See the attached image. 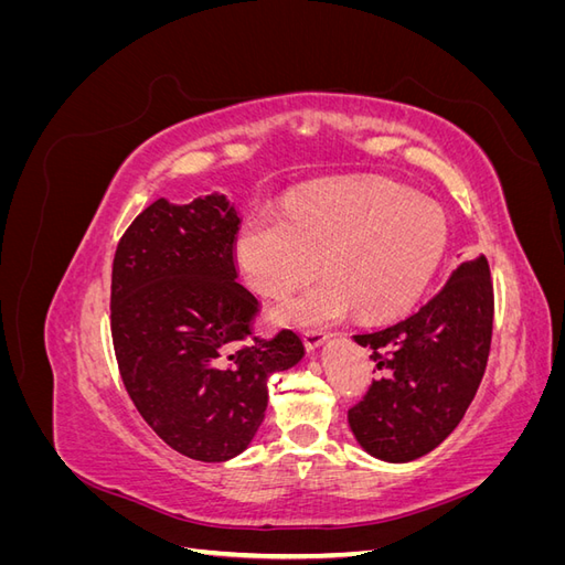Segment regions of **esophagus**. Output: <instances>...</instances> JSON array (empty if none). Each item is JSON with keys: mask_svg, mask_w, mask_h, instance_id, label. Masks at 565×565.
<instances>
[{"mask_svg": "<svg viewBox=\"0 0 565 565\" xmlns=\"http://www.w3.org/2000/svg\"><path fill=\"white\" fill-rule=\"evenodd\" d=\"M301 339H303V347H306V349H309V351H316L318 347H322V344H324V339H328V337H324L320 330H306Z\"/></svg>", "mask_w": 565, "mask_h": 565, "instance_id": "1", "label": "esophagus"}]
</instances>
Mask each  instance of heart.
<instances>
[{
  "instance_id": "1",
  "label": "heart",
  "mask_w": 565,
  "mask_h": 565,
  "mask_svg": "<svg viewBox=\"0 0 565 565\" xmlns=\"http://www.w3.org/2000/svg\"><path fill=\"white\" fill-rule=\"evenodd\" d=\"M448 247V221L436 202L391 181H341L303 191L282 216L256 214L237 235L249 285L282 297L320 262L328 280L276 309L282 322H332L396 316L429 285Z\"/></svg>"
}]
</instances>
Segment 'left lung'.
Wrapping results in <instances>:
<instances>
[{"instance_id": "1", "label": "left lung", "mask_w": 565, "mask_h": 565, "mask_svg": "<svg viewBox=\"0 0 565 565\" xmlns=\"http://www.w3.org/2000/svg\"><path fill=\"white\" fill-rule=\"evenodd\" d=\"M494 297L486 256L459 264L419 311L355 334L382 372L349 409L355 440L384 461H409L446 440L483 380Z\"/></svg>"}]
</instances>
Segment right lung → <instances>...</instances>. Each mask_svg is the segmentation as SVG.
<instances>
[{"instance_id": "right-lung-1", "label": "right lung", "mask_w": 565, "mask_h": 565, "mask_svg": "<svg viewBox=\"0 0 565 565\" xmlns=\"http://www.w3.org/2000/svg\"><path fill=\"white\" fill-rule=\"evenodd\" d=\"M237 228L226 195L160 198L113 259L110 332L125 388L169 448L200 461L241 455L264 422L268 377L303 358L292 330L254 337L259 301L235 280Z\"/></svg>"}]
</instances>
